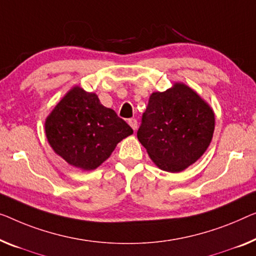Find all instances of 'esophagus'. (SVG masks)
<instances>
[{"label":"esophagus","mask_w":256,"mask_h":256,"mask_svg":"<svg viewBox=\"0 0 256 256\" xmlns=\"http://www.w3.org/2000/svg\"><path fill=\"white\" fill-rule=\"evenodd\" d=\"M128 125L133 130H134V131H136V128H138V122H136V118H131V120H128Z\"/></svg>","instance_id":"obj_1"}]
</instances>
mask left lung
<instances>
[{
    "label": "left lung",
    "instance_id": "obj_1",
    "mask_svg": "<svg viewBox=\"0 0 256 256\" xmlns=\"http://www.w3.org/2000/svg\"><path fill=\"white\" fill-rule=\"evenodd\" d=\"M215 128L212 106L184 82L152 92L138 139L152 162L168 172H180L207 150Z\"/></svg>",
    "mask_w": 256,
    "mask_h": 256
}]
</instances>
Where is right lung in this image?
<instances>
[{
	"label": "right lung",
	"mask_w": 256,
	"mask_h": 256,
	"mask_svg": "<svg viewBox=\"0 0 256 256\" xmlns=\"http://www.w3.org/2000/svg\"><path fill=\"white\" fill-rule=\"evenodd\" d=\"M44 132L57 155L72 166L90 171L108 160L133 130L101 104L96 94L74 86L46 118Z\"/></svg>",
	"instance_id": "obj_1"
}]
</instances>
